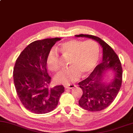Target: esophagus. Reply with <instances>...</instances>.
Wrapping results in <instances>:
<instances>
[{"label": "esophagus", "mask_w": 133, "mask_h": 133, "mask_svg": "<svg viewBox=\"0 0 133 133\" xmlns=\"http://www.w3.org/2000/svg\"><path fill=\"white\" fill-rule=\"evenodd\" d=\"M75 84H67V85H65V89H72V88H75Z\"/></svg>", "instance_id": "esophagus-1"}]
</instances>
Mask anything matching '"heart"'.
I'll return each mask as SVG.
<instances>
[{
    "label": "heart",
    "instance_id": "b5f03b06",
    "mask_svg": "<svg viewBox=\"0 0 133 133\" xmlns=\"http://www.w3.org/2000/svg\"><path fill=\"white\" fill-rule=\"evenodd\" d=\"M57 51L64 57H70L68 65L70 66L61 70L55 75V81L59 84H68L77 81L81 73L83 75H87L95 68L99 61V47L96 41L70 40L59 44L56 49L49 51L47 65L53 72L58 70L61 67L60 57Z\"/></svg>",
    "mask_w": 133,
    "mask_h": 133
}]
</instances>
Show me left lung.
<instances>
[{
    "instance_id": "left-lung-1",
    "label": "left lung",
    "mask_w": 133,
    "mask_h": 133,
    "mask_svg": "<svg viewBox=\"0 0 133 133\" xmlns=\"http://www.w3.org/2000/svg\"><path fill=\"white\" fill-rule=\"evenodd\" d=\"M95 40L103 48V61L96 66L88 78L78 82L82 95L78 104L90 112H98L108 107L117 96L122 82V68L118 56L112 48L98 37L91 35H75ZM114 71L115 76L110 83L103 82V75L107 69Z\"/></svg>"
}]
</instances>
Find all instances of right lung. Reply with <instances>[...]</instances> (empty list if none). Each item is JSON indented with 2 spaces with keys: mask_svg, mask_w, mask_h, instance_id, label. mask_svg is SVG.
<instances>
[{
  "mask_svg": "<svg viewBox=\"0 0 133 133\" xmlns=\"http://www.w3.org/2000/svg\"><path fill=\"white\" fill-rule=\"evenodd\" d=\"M60 38H45L32 42L21 52L14 67L17 95L25 108L34 114L51 112L65 91L63 85L50 88L51 78L46 69L47 57Z\"/></svg>",
  "mask_w": 133,
  "mask_h": 133,
  "instance_id": "add662e5",
  "label": "right lung"
}]
</instances>
